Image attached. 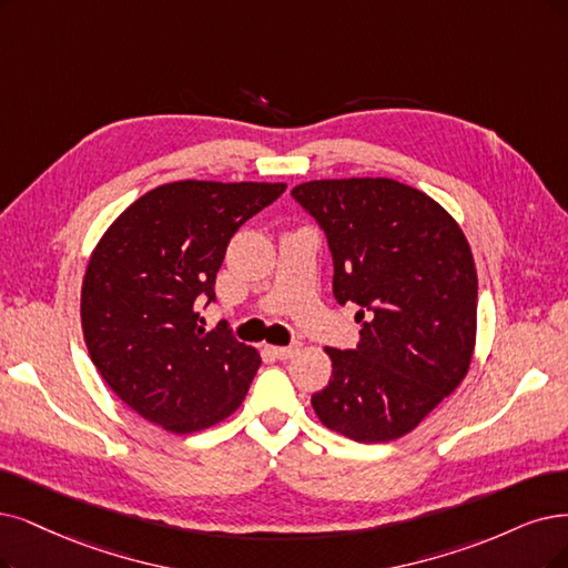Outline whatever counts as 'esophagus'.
<instances>
[{"label": "esophagus", "mask_w": 568, "mask_h": 568, "mask_svg": "<svg viewBox=\"0 0 568 568\" xmlns=\"http://www.w3.org/2000/svg\"><path fill=\"white\" fill-rule=\"evenodd\" d=\"M268 351L276 355V358H281V361H290L292 355H297V346H268Z\"/></svg>", "instance_id": "obj_1"}]
</instances>
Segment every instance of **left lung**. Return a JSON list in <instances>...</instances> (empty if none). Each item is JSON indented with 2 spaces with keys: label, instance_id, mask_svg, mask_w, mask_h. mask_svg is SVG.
Instances as JSON below:
<instances>
[{
  "label": "left lung",
  "instance_id": "1",
  "mask_svg": "<svg viewBox=\"0 0 568 568\" xmlns=\"http://www.w3.org/2000/svg\"><path fill=\"white\" fill-rule=\"evenodd\" d=\"M327 234L332 292L358 304V348H325L329 384L311 397L321 424L355 443L414 430L470 369L477 271L458 222L390 178L311 180L292 189Z\"/></svg>",
  "mask_w": 568,
  "mask_h": 568
}]
</instances>
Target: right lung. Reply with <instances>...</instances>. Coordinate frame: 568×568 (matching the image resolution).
<instances>
[{"label":"right lung","instance_id":"add662e5","mask_svg":"<svg viewBox=\"0 0 568 568\" xmlns=\"http://www.w3.org/2000/svg\"><path fill=\"white\" fill-rule=\"evenodd\" d=\"M283 192V182H168L125 207L93 247L83 339L102 379L146 422L186 435L245 400L260 351L207 332L199 304L215 300L231 236Z\"/></svg>","mask_w":568,"mask_h":568}]
</instances>
